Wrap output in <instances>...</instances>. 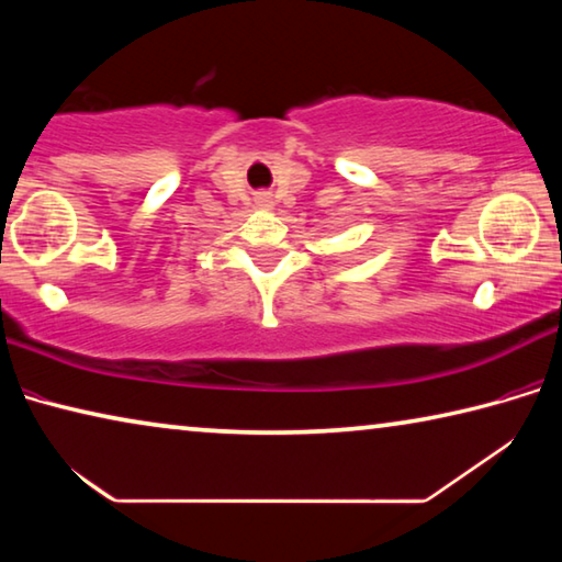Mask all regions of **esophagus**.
Instances as JSON below:
<instances>
[{
	"label": "esophagus",
	"instance_id": "34e87169",
	"mask_svg": "<svg viewBox=\"0 0 562 562\" xmlns=\"http://www.w3.org/2000/svg\"><path fill=\"white\" fill-rule=\"evenodd\" d=\"M258 203H260V205H270V198H268V195H260Z\"/></svg>",
	"mask_w": 562,
	"mask_h": 562
}]
</instances>
